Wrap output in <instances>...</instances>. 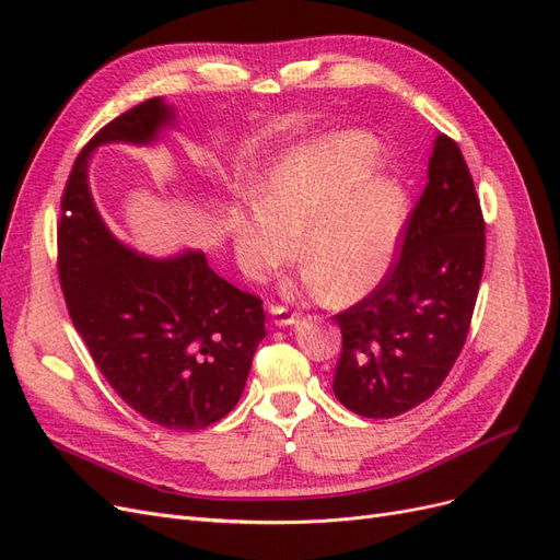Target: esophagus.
Listing matches in <instances>:
<instances>
[{
	"label": "esophagus",
	"mask_w": 560,
	"mask_h": 560,
	"mask_svg": "<svg viewBox=\"0 0 560 560\" xmlns=\"http://www.w3.org/2000/svg\"><path fill=\"white\" fill-rule=\"evenodd\" d=\"M268 313L273 315V322H276L278 327H290V325H294V322L299 319V313L290 311L287 306H280V303H270Z\"/></svg>",
	"instance_id": "34e87169"
}]
</instances>
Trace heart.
Here are the masks:
<instances>
[{
  "mask_svg": "<svg viewBox=\"0 0 560 560\" xmlns=\"http://www.w3.org/2000/svg\"><path fill=\"white\" fill-rule=\"evenodd\" d=\"M378 142L366 132H331L287 151L264 173L257 208L235 210V243L252 273L287 261L296 249L313 268V292L348 301L366 294L395 259L406 196L389 177H374Z\"/></svg>",
  "mask_w": 560,
  "mask_h": 560,
  "instance_id": "obj_1",
  "label": "heart"
}]
</instances>
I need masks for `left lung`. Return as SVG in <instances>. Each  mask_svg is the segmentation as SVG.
<instances>
[{"label": "left lung", "instance_id": "obj_1", "mask_svg": "<svg viewBox=\"0 0 560 560\" xmlns=\"http://www.w3.org/2000/svg\"><path fill=\"white\" fill-rule=\"evenodd\" d=\"M401 252L371 294L334 315L343 334L334 395L364 418L430 399L460 354L486 259V224L463 151L436 135Z\"/></svg>", "mask_w": 560, "mask_h": 560}]
</instances>
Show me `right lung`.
I'll list each match as a JSON object with an SVG mask.
<instances>
[{
  "label": "right lung",
  "instance_id": "1",
  "mask_svg": "<svg viewBox=\"0 0 560 560\" xmlns=\"http://www.w3.org/2000/svg\"><path fill=\"white\" fill-rule=\"evenodd\" d=\"M173 118L151 97L81 149L60 200L58 276L74 329L114 393L161 428L196 432L243 395L266 336L261 299L219 278L202 252L151 259L118 243L86 179L95 147L151 144Z\"/></svg>",
  "mask_w": 560,
  "mask_h": 560
}]
</instances>
